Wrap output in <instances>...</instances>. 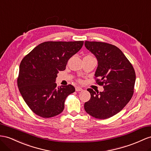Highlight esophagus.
<instances>
[{
	"instance_id": "esophagus-1",
	"label": "esophagus",
	"mask_w": 151,
	"mask_h": 151,
	"mask_svg": "<svg viewBox=\"0 0 151 151\" xmlns=\"http://www.w3.org/2000/svg\"><path fill=\"white\" fill-rule=\"evenodd\" d=\"M75 90H76V91H83V88L80 87L76 86V87H75Z\"/></svg>"
}]
</instances>
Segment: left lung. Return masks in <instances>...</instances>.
Segmentation results:
<instances>
[{"label": "left lung", "instance_id": "left-lung-1", "mask_svg": "<svg viewBox=\"0 0 151 151\" xmlns=\"http://www.w3.org/2000/svg\"><path fill=\"white\" fill-rule=\"evenodd\" d=\"M85 46L97 58L96 82L103 92L87 91L91 99L84 104L87 114L106 119L121 111L133 95L136 75L132 64L117 46L105 42L85 41Z\"/></svg>", "mask_w": 151, "mask_h": 151}]
</instances>
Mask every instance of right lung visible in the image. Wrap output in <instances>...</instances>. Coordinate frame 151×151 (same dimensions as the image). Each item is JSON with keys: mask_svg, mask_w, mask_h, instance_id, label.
Segmentation results:
<instances>
[{"mask_svg": "<svg viewBox=\"0 0 151 151\" xmlns=\"http://www.w3.org/2000/svg\"><path fill=\"white\" fill-rule=\"evenodd\" d=\"M83 41H46L36 46L21 61L18 87L34 114L43 118L60 114L65 100L75 91L72 85L57 87V74L82 48Z\"/></svg>", "mask_w": 151, "mask_h": 151, "instance_id": "1", "label": "right lung"}]
</instances>
